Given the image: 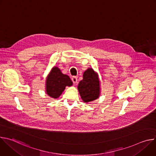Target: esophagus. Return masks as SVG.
Instances as JSON below:
<instances>
[{
    "instance_id": "obj_1",
    "label": "esophagus",
    "mask_w": 156,
    "mask_h": 156,
    "mask_svg": "<svg viewBox=\"0 0 156 156\" xmlns=\"http://www.w3.org/2000/svg\"><path fill=\"white\" fill-rule=\"evenodd\" d=\"M72 80L73 84H76L77 83V80H77V77L76 76H73L72 78Z\"/></svg>"
}]
</instances>
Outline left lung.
<instances>
[{
  "instance_id": "8db88e82",
  "label": "left lung",
  "mask_w": 156,
  "mask_h": 156,
  "mask_svg": "<svg viewBox=\"0 0 156 156\" xmlns=\"http://www.w3.org/2000/svg\"><path fill=\"white\" fill-rule=\"evenodd\" d=\"M78 90L84 102L97 99L100 96V81L98 75L92 68L87 69L83 73V78L80 81Z\"/></svg>"
}]
</instances>
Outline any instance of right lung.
<instances>
[{
	"label": "right lung",
	"mask_w": 156,
	"mask_h": 156,
	"mask_svg": "<svg viewBox=\"0 0 156 156\" xmlns=\"http://www.w3.org/2000/svg\"><path fill=\"white\" fill-rule=\"evenodd\" d=\"M72 84L70 77L63 74L57 66H54L46 78V93L50 97L57 99L62 94L66 86H71Z\"/></svg>",
	"instance_id": "1"
}]
</instances>
